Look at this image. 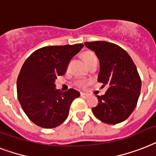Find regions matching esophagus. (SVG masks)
I'll return each mask as SVG.
<instances>
[{
    "label": "esophagus",
    "instance_id": "obj_1",
    "mask_svg": "<svg viewBox=\"0 0 156 156\" xmlns=\"http://www.w3.org/2000/svg\"><path fill=\"white\" fill-rule=\"evenodd\" d=\"M80 96H81L82 98H88V95L85 94H83V93L80 94Z\"/></svg>",
    "mask_w": 156,
    "mask_h": 156
}]
</instances>
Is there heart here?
<instances>
[{
  "mask_svg": "<svg viewBox=\"0 0 156 156\" xmlns=\"http://www.w3.org/2000/svg\"><path fill=\"white\" fill-rule=\"evenodd\" d=\"M82 57H83V59H84V62L86 63L87 66H89L93 62L98 61V58L96 56V54L92 51H85L84 54H82ZM77 85L80 87H84L86 85V82L78 81L77 82Z\"/></svg>",
  "mask_w": 156,
  "mask_h": 156,
  "instance_id": "heart-1",
  "label": "heart"
}]
</instances>
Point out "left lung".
Listing matches in <instances>:
<instances>
[{
    "instance_id": "left-lung-1",
    "label": "left lung",
    "mask_w": 156,
    "mask_h": 156,
    "mask_svg": "<svg viewBox=\"0 0 156 156\" xmlns=\"http://www.w3.org/2000/svg\"><path fill=\"white\" fill-rule=\"evenodd\" d=\"M99 59L98 81L107 85L104 95L97 96L93 107L95 116L106 124H115L129 118L137 106L142 81L134 62L121 47L107 41L85 42Z\"/></svg>"
}]
</instances>
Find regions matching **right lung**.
Listing matches in <instances>:
<instances>
[{"instance_id": "1", "label": "right lung", "mask_w": 156, "mask_h": 156, "mask_svg": "<svg viewBox=\"0 0 156 156\" xmlns=\"http://www.w3.org/2000/svg\"><path fill=\"white\" fill-rule=\"evenodd\" d=\"M83 46L43 47L24 62L17 80V94L23 112L35 124L53 129L67 118L70 106L80 93L73 89L62 93L56 89L54 82L66 72L71 59Z\"/></svg>"}]
</instances>
